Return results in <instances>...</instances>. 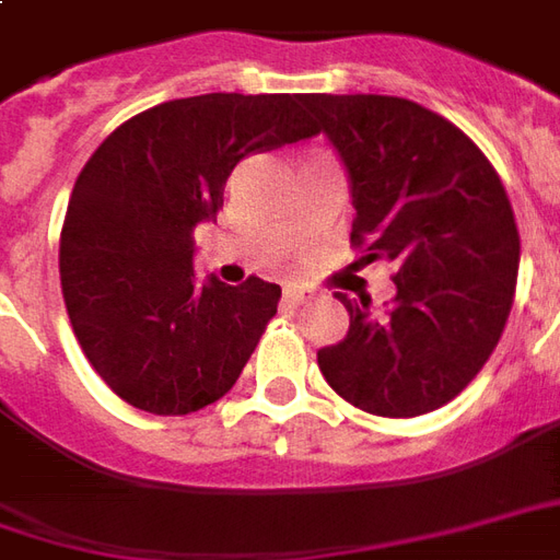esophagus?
Masks as SVG:
<instances>
[{
    "mask_svg": "<svg viewBox=\"0 0 560 560\" xmlns=\"http://www.w3.org/2000/svg\"><path fill=\"white\" fill-rule=\"evenodd\" d=\"M312 296H315V288H312V284H288V288H284V303H291V306L308 303Z\"/></svg>",
    "mask_w": 560,
    "mask_h": 560,
    "instance_id": "esophagus-1",
    "label": "esophagus"
}]
</instances>
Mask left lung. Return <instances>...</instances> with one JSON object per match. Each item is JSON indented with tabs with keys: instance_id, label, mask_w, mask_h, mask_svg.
I'll return each instance as SVG.
<instances>
[{
	"instance_id": "left-lung-1",
	"label": "left lung",
	"mask_w": 560,
	"mask_h": 560,
	"mask_svg": "<svg viewBox=\"0 0 560 560\" xmlns=\"http://www.w3.org/2000/svg\"><path fill=\"white\" fill-rule=\"evenodd\" d=\"M351 178L358 264L394 267L385 318L348 308L342 342L318 351L327 385L370 416L412 418L455 400L510 318L518 226L498 170L467 132L400 96L306 93Z\"/></svg>"
}]
</instances>
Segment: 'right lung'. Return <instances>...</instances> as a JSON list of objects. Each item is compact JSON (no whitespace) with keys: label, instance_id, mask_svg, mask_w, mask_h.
<instances>
[{"label":"right lung","instance_id":"1","mask_svg":"<svg viewBox=\"0 0 560 560\" xmlns=\"http://www.w3.org/2000/svg\"><path fill=\"white\" fill-rule=\"evenodd\" d=\"M300 93H206L148 108L78 175L60 233V284L90 366L142 412L221 400L279 308L281 288L194 279V226L224 206L242 158L318 136Z\"/></svg>","mask_w":560,"mask_h":560}]
</instances>
